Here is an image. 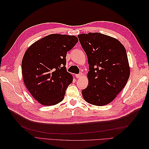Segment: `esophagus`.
Segmentation results:
<instances>
[{"mask_svg":"<svg viewBox=\"0 0 149 149\" xmlns=\"http://www.w3.org/2000/svg\"><path fill=\"white\" fill-rule=\"evenodd\" d=\"M81 76H82V73H79L78 74H76V78H79L81 77Z\"/></svg>","mask_w":149,"mask_h":149,"instance_id":"esophagus-1","label":"esophagus"}]
</instances>
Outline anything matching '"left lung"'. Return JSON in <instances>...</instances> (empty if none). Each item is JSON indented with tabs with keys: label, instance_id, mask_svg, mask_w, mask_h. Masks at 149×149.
Listing matches in <instances>:
<instances>
[{
	"label": "left lung",
	"instance_id": "left-lung-1",
	"mask_svg": "<svg viewBox=\"0 0 149 149\" xmlns=\"http://www.w3.org/2000/svg\"><path fill=\"white\" fill-rule=\"evenodd\" d=\"M88 57V86L82 90L87 102L104 106L114 100L130 75L127 53L116 38L100 33L78 35Z\"/></svg>",
	"mask_w": 149,
	"mask_h": 149
}]
</instances>
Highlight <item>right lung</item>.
Segmentation results:
<instances>
[{
  "label": "right lung",
  "instance_id": "1",
  "mask_svg": "<svg viewBox=\"0 0 149 149\" xmlns=\"http://www.w3.org/2000/svg\"><path fill=\"white\" fill-rule=\"evenodd\" d=\"M78 42L74 35L51 34L27 49L22 61L24 81L32 96L45 106L64 99L73 77L66 69V53Z\"/></svg>",
  "mask_w": 149,
  "mask_h": 149
}]
</instances>
